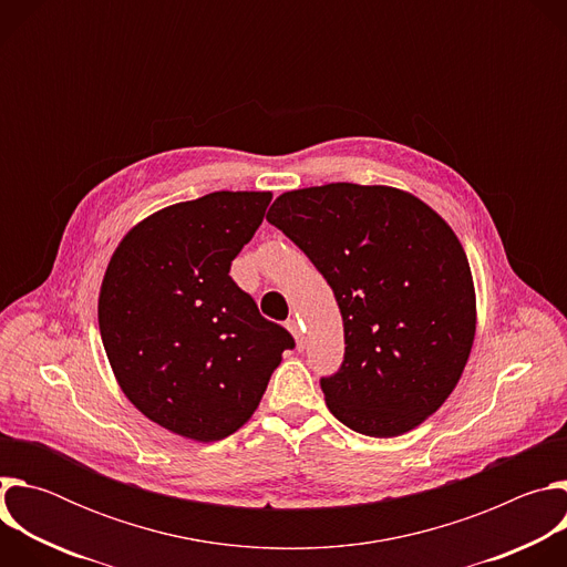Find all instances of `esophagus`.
Returning a JSON list of instances; mask_svg holds the SVG:
<instances>
[{
  "instance_id": "obj_1",
  "label": "esophagus",
  "mask_w": 567,
  "mask_h": 567,
  "mask_svg": "<svg viewBox=\"0 0 567 567\" xmlns=\"http://www.w3.org/2000/svg\"><path fill=\"white\" fill-rule=\"evenodd\" d=\"M287 330L293 334V339H296V343H298V348H302V343H305V334H302V328H300V322L296 320V318H289L287 320Z\"/></svg>"
}]
</instances>
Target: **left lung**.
<instances>
[{
	"label": "left lung",
	"instance_id": "1",
	"mask_svg": "<svg viewBox=\"0 0 567 567\" xmlns=\"http://www.w3.org/2000/svg\"><path fill=\"white\" fill-rule=\"evenodd\" d=\"M328 280L346 357L322 377L348 429L396 437L457 385L475 337V291L453 228L422 199L388 186L328 184L280 195L267 213Z\"/></svg>",
	"mask_w": 567,
	"mask_h": 567
}]
</instances>
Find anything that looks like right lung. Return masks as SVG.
Here are the masks:
<instances>
[{"label": "right lung", "mask_w": 567, "mask_h": 567, "mask_svg": "<svg viewBox=\"0 0 567 567\" xmlns=\"http://www.w3.org/2000/svg\"><path fill=\"white\" fill-rule=\"evenodd\" d=\"M271 193L219 190L168 206L116 247L99 298L107 359L154 424L217 442L256 413L291 334L228 276Z\"/></svg>", "instance_id": "obj_1"}]
</instances>
